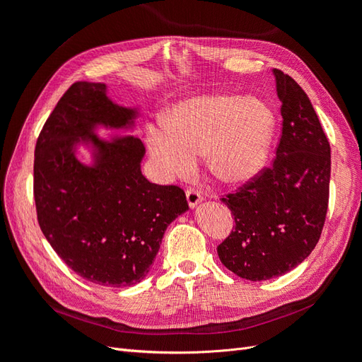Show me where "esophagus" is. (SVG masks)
<instances>
[{
  "label": "esophagus",
  "mask_w": 362,
  "mask_h": 362,
  "mask_svg": "<svg viewBox=\"0 0 362 362\" xmlns=\"http://www.w3.org/2000/svg\"><path fill=\"white\" fill-rule=\"evenodd\" d=\"M185 196H187V202H189L190 208H194L196 205H198L202 201L201 193L198 190H194V189H187V190H185Z\"/></svg>",
  "instance_id": "1"
}]
</instances>
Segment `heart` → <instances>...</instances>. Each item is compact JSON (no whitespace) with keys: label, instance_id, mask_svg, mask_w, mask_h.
Masks as SVG:
<instances>
[{"label":"heart","instance_id":"1","mask_svg":"<svg viewBox=\"0 0 362 362\" xmlns=\"http://www.w3.org/2000/svg\"><path fill=\"white\" fill-rule=\"evenodd\" d=\"M275 128V113L261 98L208 93L178 103L164 124L149 125L146 144L163 180L190 173L196 157L205 154L217 181L238 185L266 164Z\"/></svg>","mask_w":362,"mask_h":362}]
</instances>
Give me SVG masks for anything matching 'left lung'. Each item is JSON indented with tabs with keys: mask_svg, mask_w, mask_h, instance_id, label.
<instances>
[{
	"mask_svg": "<svg viewBox=\"0 0 362 362\" xmlns=\"http://www.w3.org/2000/svg\"><path fill=\"white\" fill-rule=\"evenodd\" d=\"M282 131L270 168L222 202L234 228L217 246L237 276L266 281L293 270L319 242L329 202L331 146L310 98L290 75L273 69Z\"/></svg>",
	"mask_w": 362,
	"mask_h": 362,
	"instance_id": "1",
	"label": "left lung"
}]
</instances>
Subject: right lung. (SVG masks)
<instances>
[{"label": "right lung", "instance_id": "1", "mask_svg": "<svg viewBox=\"0 0 362 362\" xmlns=\"http://www.w3.org/2000/svg\"><path fill=\"white\" fill-rule=\"evenodd\" d=\"M137 112L115 104L104 83L76 81L43 125L35 151V202L43 235L76 275L129 287L152 266L166 228L189 210L182 189L149 182L145 146L133 136L107 141L95 128H128ZM83 141L94 164L74 157Z\"/></svg>", "mask_w": 362, "mask_h": 362}]
</instances>
